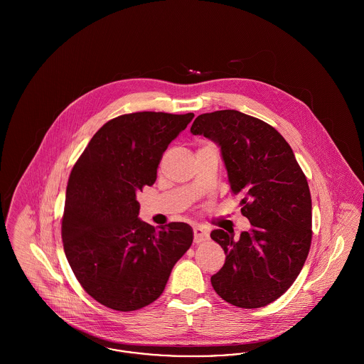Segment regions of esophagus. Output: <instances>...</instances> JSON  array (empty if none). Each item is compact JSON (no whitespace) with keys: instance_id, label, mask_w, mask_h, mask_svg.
Returning a JSON list of instances; mask_svg holds the SVG:
<instances>
[{"instance_id":"1","label":"esophagus","mask_w":364,"mask_h":364,"mask_svg":"<svg viewBox=\"0 0 364 364\" xmlns=\"http://www.w3.org/2000/svg\"><path fill=\"white\" fill-rule=\"evenodd\" d=\"M193 235H195V242L199 244V242H203L208 238V228H205L203 225H196L193 228Z\"/></svg>"}]
</instances>
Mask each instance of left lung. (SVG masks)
I'll use <instances>...</instances> for the list:
<instances>
[{"mask_svg": "<svg viewBox=\"0 0 364 364\" xmlns=\"http://www.w3.org/2000/svg\"><path fill=\"white\" fill-rule=\"evenodd\" d=\"M217 144L241 213L252 228L240 238L223 230L210 237L225 252L211 286L227 303L259 309L277 300L297 279L311 245V195L283 136L238 110L198 116L191 127Z\"/></svg>", "mask_w": 364, "mask_h": 364, "instance_id": "1", "label": "left lung"}]
</instances>
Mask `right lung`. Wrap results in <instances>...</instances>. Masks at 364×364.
Returning <instances> with one entry per match:
<instances>
[{
	"label": "right lung",
	"instance_id": "obj_1",
	"mask_svg": "<svg viewBox=\"0 0 364 364\" xmlns=\"http://www.w3.org/2000/svg\"><path fill=\"white\" fill-rule=\"evenodd\" d=\"M193 117L164 112L114 117L94 134L70 173L64 252L84 290L112 310L134 311L156 301L192 245L189 224L156 230L139 218L137 193L156 182L164 151Z\"/></svg>",
	"mask_w": 364,
	"mask_h": 364
}]
</instances>
